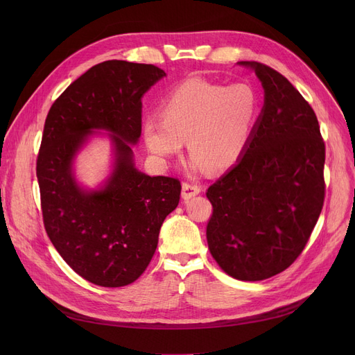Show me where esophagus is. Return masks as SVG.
Instances as JSON below:
<instances>
[{
	"mask_svg": "<svg viewBox=\"0 0 355 355\" xmlns=\"http://www.w3.org/2000/svg\"><path fill=\"white\" fill-rule=\"evenodd\" d=\"M201 193V187L194 182H182V198L189 200Z\"/></svg>",
	"mask_w": 355,
	"mask_h": 355,
	"instance_id": "obj_1",
	"label": "esophagus"
}]
</instances>
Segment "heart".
<instances>
[{
    "label": "heart",
    "instance_id": "b5f03b06",
    "mask_svg": "<svg viewBox=\"0 0 355 355\" xmlns=\"http://www.w3.org/2000/svg\"><path fill=\"white\" fill-rule=\"evenodd\" d=\"M257 115L250 86H221L189 79L174 87L159 105V117L142 123L148 151L161 159L180 154L187 141L193 166L210 171L232 166L243 153Z\"/></svg>",
    "mask_w": 355,
    "mask_h": 355
}]
</instances>
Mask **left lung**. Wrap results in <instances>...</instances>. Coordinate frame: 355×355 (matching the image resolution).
Masks as SVG:
<instances>
[{
	"mask_svg": "<svg viewBox=\"0 0 355 355\" xmlns=\"http://www.w3.org/2000/svg\"><path fill=\"white\" fill-rule=\"evenodd\" d=\"M252 67L265 103L239 162L210 185L207 243L239 281L288 269L308 243L325 198V144L311 105L275 69Z\"/></svg>",
	"mask_w": 355,
	"mask_h": 355,
	"instance_id": "left-lung-1",
	"label": "left lung"
}]
</instances>
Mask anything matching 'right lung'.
Here are the masks:
<instances>
[{
    "instance_id": "1",
    "label": "right lung",
    "mask_w": 355,
    "mask_h": 355,
    "mask_svg": "<svg viewBox=\"0 0 355 355\" xmlns=\"http://www.w3.org/2000/svg\"><path fill=\"white\" fill-rule=\"evenodd\" d=\"M164 76L154 64L107 60L74 80L47 114L35 168L44 229L90 284L135 282L155 253L165 217L178 206L180 180L138 171L130 148L141 137L144 93ZM99 128L114 145V171L103 189L87 192L73 180L72 159Z\"/></svg>"
}]
</instances>
